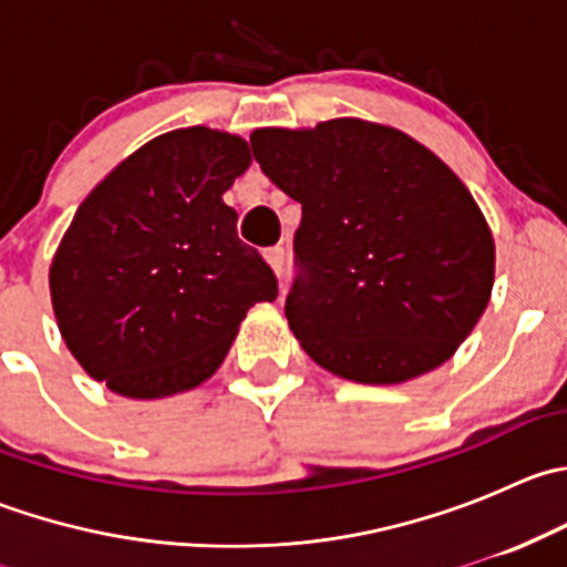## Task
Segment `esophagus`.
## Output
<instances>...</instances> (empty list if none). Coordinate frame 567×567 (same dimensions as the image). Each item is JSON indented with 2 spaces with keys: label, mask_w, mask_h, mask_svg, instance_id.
<instances>
[{
  "label": "esophagus",
  "mask_w": 567,
  "mask_h": 567,
  "mask_svg": "<svg viewBox=\"0 0 567 567\" xmlns=\"http://www.w3.org/2000/svg\"><path fill=\"white\" fill-rule=\"evenodd\" d=\"M262 255H266L268 266L274 268V274H277V277L282 279V274H285V249L282 247H271V249L262 251Z\"/></svg>",
  "instance_id": "esophagus-1"
}]
</instances>
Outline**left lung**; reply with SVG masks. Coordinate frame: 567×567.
<instances>
[{"mask_svg": "<svg viewBox=\"0 0 567 567\" xmlns=\"http://www.w3.org/2000/svg\"><path fill=\"white\" fill-rule=\"evenodd\" d=\"M260 169L301 203V277L285 305L312 362L403 384L447 362L494 288V236L461 177L392 125L337 117L257 128Z\"/></svg>", "mask_w": 567, "mask_h": 567, "instance_id": "obj_1", "label": "left lung"}]
</instances>
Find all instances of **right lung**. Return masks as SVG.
<instances>
[{
	"mask_svg": "<svg viewBox=\"0 0 567 567\" xmlns=\"http://www.w3.org/2000/svg\"><path fill=\"white\" fill-rule=\"evenodd\" d=\"M247 140L192 125L156 136L87 194L49 268L56 326L84 373L156 400L208 381L277 277L221 194Z\"/></svg>",
	"mask_w": 567,
	"mask_h": 567,
	"instance_id": "right-lung-1",
	"label": "right lung"
}]
</instances>
